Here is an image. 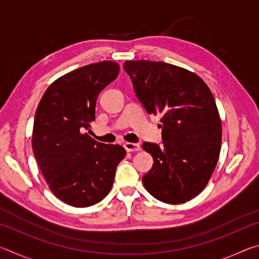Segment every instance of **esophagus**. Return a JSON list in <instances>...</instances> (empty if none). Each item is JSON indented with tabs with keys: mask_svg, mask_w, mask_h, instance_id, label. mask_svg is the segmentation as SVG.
Here are the masks:
<instances>
[{
	"mask_svg": "<svg viewBox=\"0 0 259 259\" xmlns=\"http://www.w3.org/2000/svg\"><path fill=\"white\" fill-rule=\"evenodd\" d=\"M123 146H124L126 152H138V151H140V145H139V144L124 143Z\"/></svg>",
	"mask_w": 259,
	"mask_h": 259,
	"instance_id": "34e87169",
	"label": "esophagus"
}]
</instances>
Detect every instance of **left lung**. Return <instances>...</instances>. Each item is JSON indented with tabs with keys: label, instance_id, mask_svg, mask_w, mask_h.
Wrapping results in <instances>:
<instances>
[{
	"label": "left lung",
	"instance_id": "obj_1",
	"mask_svg": "<svg viewBox=\"0 0 259 259\" xmlns=\"http://www.w3.org/2000/svg\"><path fill=\"white\" fill-rule=\"evenodd\" d=\"M123 69L148 114H161L162 144H143L154 160L143 176L147 192L164 203L190 201L202 192L217 164L222 122L202 78L163 61L130 60Z\"/></svg>",
	"mask_w": 259,
	"mask_h": 259
}]
</instances>
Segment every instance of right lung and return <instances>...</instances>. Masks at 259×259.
Here are the masks:
<instances>
[{"instance_id": "add662e5", "label": "right lung", "mask_w": 259, "mask_h": 259, "mask_svg": "<svg viewBox=\"0 0 259 259\" xmlns=\"http://www.w3.org/2000/svg\"><path fill=\"white\" fill-rule=\"evenodd\" d=\"M119 71L115 61L104 60L65 74L48 88L35 113V159L52 193L73 207L100 202L125 156L122 146L96 142L84 134L95 121L100 91Z\"/></svg>"}]
</instances>
